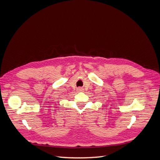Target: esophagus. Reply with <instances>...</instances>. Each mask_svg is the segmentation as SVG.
<instances>
[{
	"mask_svg": "<svg viewBox=\"0 0 160 160\" xmlns=\"http://www.w3.org/2000/svg\"><path fill=\"white\" fill-rule=\"evenodd\" d=\"M77 91H83V89H82V88H79L77 89Z\"/></svg>",
	"mask_w": 160,
	"mask_h": 160,
	"instance_id": "1",
	"label": "esophagus"
}]
</instances>
